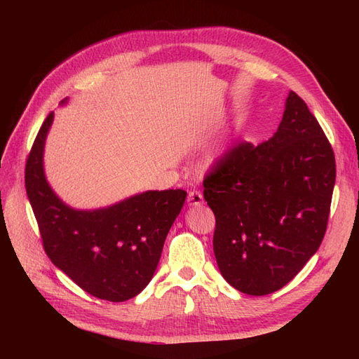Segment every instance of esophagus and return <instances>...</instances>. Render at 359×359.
Wrapping results in <instances>:
<instances>
[{"label": "esophagus", "mask_w": 359, "mask_h": 359, "mask_svg": "<svg viewBox=\"0 0 359 359\" xmlns=\"http://www.w3.org/2000/svg\"><path fill=\"white\" fill-rule=\"evenodd\" d=\"M187 203L190 206H201L203 203V196L199 190H191L189 191V196H187Z\"/></svg>", "instance_id": "esophagus-1"}]
</instances>
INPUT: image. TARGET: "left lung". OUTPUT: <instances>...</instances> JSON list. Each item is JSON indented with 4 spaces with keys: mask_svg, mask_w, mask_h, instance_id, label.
I'll return each instance as SVG.
<instances>
[{
    "mask_svg": "<svg viewBox=\"0 0 359 359\" xmlns=\"http://www.w3.org/2000/svg\"><path fill=\"white\" fill-rule=\"evenodd\" d=\"M334 184L330 140L290 91L276 135L257 147L235 145L203 178L215 215L214 255L227 283L255 297L286 286L323 240Z\"/></svg>",
    "mask_w": 359,
    "mask_h": 359,
    "instance_id": "8db88e82",
    "label": "left lung"
}]
</instances>
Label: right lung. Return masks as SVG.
<instances>
[{
    "label": "right lung",
    "instance_id": "right-lung-1",
    "mask_svg": "<svg viewBox=\"0 0 359 359\" xmlns=\"http://www.w3.org/2000/svg\"><path fill=\"white\" fill-rule=\"evenodd\" d=\"M52 119L53 112L43 121L25 165V189L43 248L52 264L90 295L127 301L153 278L187 191H145L94 211L70 208L52 191L43 170Z\"/></svg>",
    "mask_w": 359,
    "mask_h": 359
}]
</instances>
